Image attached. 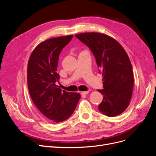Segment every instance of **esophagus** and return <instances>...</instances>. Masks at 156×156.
Returning a JSON list of instances; mask_svg holds the SVG:
<instances>
[{
	"label": "esophagus",
	"instance_id": "34e87169",
	"mask_svg": "<svg viewBox=\"0 0 156 156\" xmlns=\"http://www.w3.org/2000/svg\"><path fill=\"white\" fill-rule=\"evenodd\" d=\"M88 92H89L88 90V91H84V92H81V95H87V94H88Z\"/></svg>",
	"mask_w": 156,
	"mask_h": 156
}]
</instances>
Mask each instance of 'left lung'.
Masks as SVG:
<instances>
[{"label":"left lung","mask_w":156,"mask_h":156,"mask_svg":"<svg viewBox=\"0 0 156 156\" xmlns=\"http://www.w3.org/2000/svg\"><path fill=\"white\" fill-rule=\"evenodd\" d=\"M89 47L102 72L103 101L98 108L108 116L120 115L128 107L134 84L132 66L126 51L113 37L103 33L75 34Z\"/></svg>","instance_id":"left-lung-1"}]
</instances>
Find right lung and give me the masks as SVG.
<instances>
[{
    "instance_id": "add662e5",
    "label": "right lung",
    "mask_w": 156,
    "mask_h": 156,
    "mask_svg": "<svg viewBox=\"0 0 156 156\" xmlns=\"http://www.w3.org/2000/svg\"><path fill=\"white\" fill-rule=\"evenodd\" d=\"M73 36H59L41 42L28 62L27 83L32 101L46 119L55 123L68 119L81 98L79 93L62 90L55 84L60 79L59 55Z\"/></svg>"
}]
</instances>
